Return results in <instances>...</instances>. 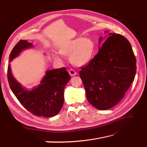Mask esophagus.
Wrapping results in <instances>:
<instances>
[{
    "mask_svg": "<svg viewBox=\"0 0 147 147\" xmlns=\"http://www.w3.org/2000/svg\"><path fill=\"white\" fill-rule=\"evenodd\" d=\"M69 74L71 76H75V75H76V74H77L76 72L74 71V69H71L69 70Z\"/></svg>",
    "mask_w": 147,
    "mask_h": 147,
    "instance_id": "obj_1",
    "label": "esophagus"
}]
</instances>
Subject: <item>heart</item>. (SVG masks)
<instances>
[{
    "label": "heart",
    "mask_w": 147,
    "mask_h": 147,
    "mask_svg": "<svg viewBox=\"0 0 147 147\" xmlns=\"http://www.w3.org/2000/svg\"><path fill=\"white\" fill-rule=\"evenodd\" d=\"M96 50V45L92 40L89 38L77 37L70 40L60 46L59 53H55V60L60 61L63 55H69L70 62L73 65L82 67L88 64L92 59Z\"/></svg>",
    "instance_id": "1"
}]
</instances>
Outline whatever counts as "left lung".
Instances as JSON below:
<instances>
[{"mask_svg":"<svg viewBox=\"0 0 147 147\" xmlns=\"http://www.w3.org/2000/svg\"><path fill=\"white\" fill-rule=\"evenodd\" d=\"M105 32L107 39L79 73L88 101L100 110H108L120 102L136 72V57L128 40L119 34ZM104 39L100 37L99 42Z\"/></svg>","mask_w":147,"mask_h":147,"instance_id":"left-lung-1","label":"left lung"}]
</instances>
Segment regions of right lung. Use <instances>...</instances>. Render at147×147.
<instances>
[{"label": "right lung", "instance_id": "1", "mask_svg": "<svg viewBox=\"0 0 147 147\" xmlns=\"http://www.w3.org/2000/svg\"><path fill=\"white\" fill-rule=\"evenodd\" d=\"M32 47V43L20 40L11 51L9 62ZM70 79L65 67L48 70L37 87L27 90L13 77L9 63L7 67L9 85L14 96L28 111L38 117H53L59 113L64 104V87Z\"/></svg>", "mask_w": 147, "mask_h": 147}]
</instances>
